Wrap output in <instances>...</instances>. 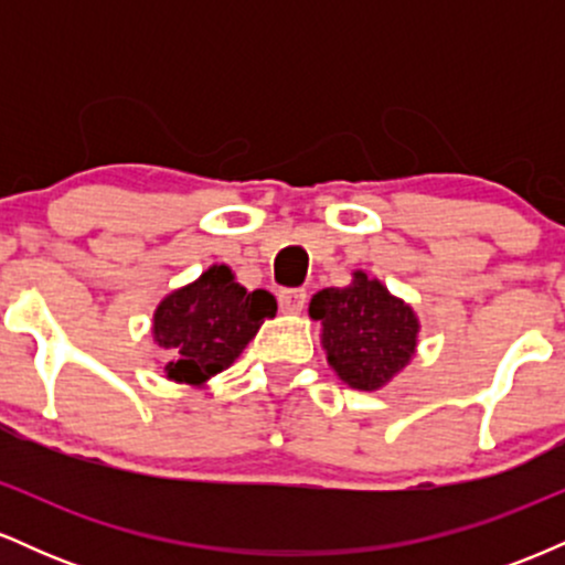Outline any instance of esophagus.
<instances>
[{
  "label": "esophagus",
  "mask_w": 565,
  "mask_h": 565,
  "mask_svg": "<svg viewBox=\"0 0 565 565\" xmlns=\"http://www.w3.org/2000/svg\"><path fill=\"white\" fill-rule=\"evenodd\" d=\"M305 302H308L305 289L278 291V308H281V313H300V310L305 308Z\"/></svg>",
  "instance_id": "obj_1"
}]
</instances>
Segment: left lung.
<instances>
[{
	"mask_svg": "<svg viewBox=\"0 0 565 565\" xmlns=\"http://www.w3.org/2000/svg\"><path fill=\"white\" fill-rule=\"evenodd\" d=\"M321 321V345L337 377L355 391H380L412 361L419 321L412 305L355 270L348 287L321 289L308 308Z\"/></svg>",
	"mask_w": 565,
	"mask_h": 565,
	"instance_id": "obj_1",
	"label": "left lung"
}]
</instances>
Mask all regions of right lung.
Wrapping results in <instances>:
<instances>
[{"instance_id":"right-lung-1","label":"right lung","mask_w":565,"mask_h":565,"mask_svg":"<svg viewBox=\"0 0 565 565\" xmlns=\"http://www.w3.org/2000/svg\"><path fill=\"white\" fill-rule=\"evenodd\" d=\"M274 316L270 291H246L228 265H212L193 284L167 295L153 313V340L170 350L167 377L201 387L228 369Z\"/></svg>"}]
</instances>
